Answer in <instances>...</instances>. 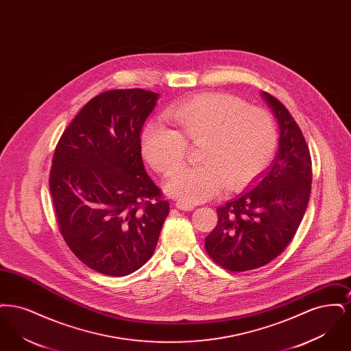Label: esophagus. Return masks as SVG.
<instances>
[{
  "label": "esophagus",
  "instance_id": "1",
  "mask_svg": "<svg viewBox=\"0 0 351 351\" xmlns=\"http://www.w3.org/2000/svg\"><path fill=\"white\" fill-rule=\"evenodd\" d=\"M175 206L178 208V209H180V210H193V205L192 204H188V202H183V201H178L176 204H175Z\"/></svg>",
  "mask_w": 351,
  "mask_h": 351
}]
</instances>
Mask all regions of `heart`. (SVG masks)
I'll return each instance as SVG.
<instances>
[{"instance_id":"heart-1","label":"heart","mask_w":351,"mask_h":351,"mask_svg":"<svg viewBox=\"0 0 351 351\" xmlns=\"http://www.w3.org/2000/svg\"><path fill=\"white\" fill-rule=\"evenodd\" d=\"M175 130L151 121L142 133V152L151 167L171 175L183 166L189 146H201L197 167L169 178L166 191L184 202L209 200L228 186L241 189L269 166L278 147L272 114L222 93H204L169 110Z\"/></svg>"}]
</instances>
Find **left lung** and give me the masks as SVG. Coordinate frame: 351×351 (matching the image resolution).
<instances>
[{
  "label": "left lung",
  "mask_w": 351,
  "mask_h": 351,
  "mask_svg": "<svg viewBox=\"0 0 351 351\" xmlns=\"http://www.w3.org/2000/svg\"><path fill=\"white\" fill-rule=\"evenodd\" d=\"M262 96L279 123V152L245 193L217 208V225L205 238L208 255L233 272L279 256L298 232L311 196L312 160L300 128L280 101L267 92Z\"/></svg>",
  "instance_id": "obj_1"
}]
</instances>
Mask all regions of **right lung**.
<instances>
[{
    "label": "right lung",
    "mask_w": 351,
    "mask_h": 351,
    "mask_svg": "<svg viewBox=\"0 0 351 351\" xmlns=\"http://www.w3.org/2000/svg\"><path fill=\"white\" fill-rule=\"evenodd\" d=\"M158 95L134 88L93 97L62 134L50 191L59 232L88 267L125 276L155 251L169 213L146 173L141 130Z\"/></svg>",
    "instance_id": "right-lung-1"
}]
</instances>
